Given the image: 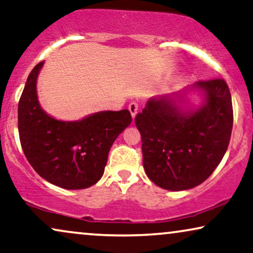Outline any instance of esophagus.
<instances>
[{"mask_svg": "<svg viewBox=\"0 0 253 253\" xmlns=\"http://www.w3.org/2000/svg\"><path fill=\"white\" fill-rule=\"evenodd\" d=\"M128 110H129L130 114H132V118L134 119V118H135V116H136L137 111H139V104H137L136 102H130L129 105H128Z\"/></svg>", "mask_w": 253, "mask_h": 253, "instance_id": "obj_1", "label": "esophagus"}]
</instances>
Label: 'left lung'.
Listing matches in <instances>:
<instances>
[{
    "mask_svg": "<svg viewBox=\"0 0 253 253\" xmlns=\"http://www.w3.org/2000/svg\"><path fill=\"white\" fill-rule=\"evenodd\" d=\"M205 104L183 111L173 96L150 98L135 125L142 141L143 168L162 188L195 187L213 173L228 149L234 112L228 84L222 79L199 81Z\"/></svg>",
    "mask_w": 253,
    "mask_h": 253,
    "instance_id": "obj_1",
    "label": "left lung"
}]
</instances>
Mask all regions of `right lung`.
<instances>
[{
  "mask_svg": "<svg viewBox=\"0 0 253 253\" xmlns=\"http://www.w3.org/2000/svg\"><path fill=\"white\" fill-rule=\"evenodd\" d=\"M43 65L30 73L18 103L22 149L36 172L56 186L82 190L104 173L109 151L129 126L128 110L102 111L80 121H61L42 111L37 97V77Z\"/></svg>",
  "mask_w": 253,
  "mask_h": 253,
  "instance_id": "add662e5",
  "label": "right lung"
}]
</instances>
